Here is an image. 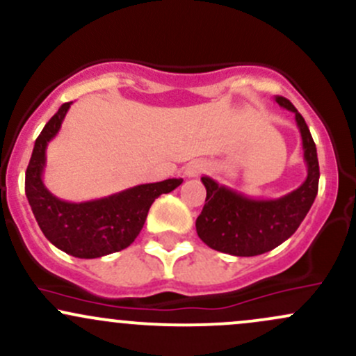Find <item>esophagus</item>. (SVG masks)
<instances>
[{"instance_id":"34e87169","label":"esophagus","mask_w":356,"mask_h":356,"mask_svg":"<svg viewBox=\"0 0 356 356\" xmlns=\"http://www.w3.org/2000/svg\"><path fill=\"white\" fill-rule=\"evenodd\" d=\"M208 170V163L202 162V160H194V162L187 163L184 169L186 177H197V175L204 174Z\"/></svg>"}]
</instances>
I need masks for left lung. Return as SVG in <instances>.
I'll return each instance as SVG.
<instances>
[{"label": "left lung", "instance_id": "8db88e82", "mask_svg": "<svg viewBox=\"0 0 356 356\" xmlns=\"http://www.w3.org/2000/svg\"><path fill=\"white\" fill-rule=\"evenodd\" d=\"M275 101L296 115L307 177L298 189L277 199H253L220 186L208 175L201 177L206 187V204L196 220V232L209 248L218 252L235 257L270 252L294 235L318 194V152L309 128L291 101L282 96H277Z\"/></svg>", "mask_w": 356, "mask_h": 356}]
</instances>
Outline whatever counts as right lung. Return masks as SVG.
I'll list each match as a JSON object with an SVG mask.
<instances>
[{"instance_id": "add662e5", "label": "right lung", "mask_w": 356, "mask_h": 356, "mask_svg": "<svg viewBox=\"0 0 356 356\" xmlns=\"http://www.w3.org/2000/svg\"><path fill=\"white\" fill-rule=\"evenodd\" d=\"M70 103H64L35 140L25 174V194L33 216L47 240L77 259H99L130 247L145 225L148 209L160 194L182 184V179H167L140 184L108 197L69 202L54 196L44 184L45 152L58 134Z\"/></svg>"}]
</instances>
